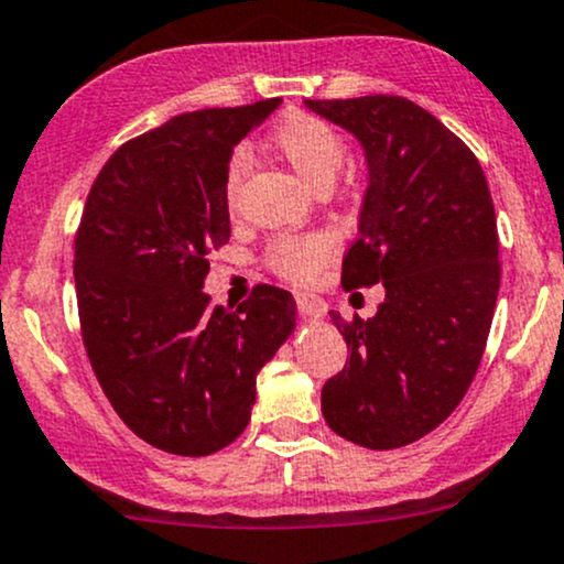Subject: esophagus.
Returning <instances> with one entry per match:
<instances>
[{
  "mask_svg": "<svg viewBox=\"0 0 564 564\" xmlns=\"http://www.w3.org/2000/svg\"><path fill=\"white\" fill-rule=\"evenodd\" d=\"M297 308L303 311V316L311 322H319L324 319V311H327V306H324V301H319V297L314 295H297Z\"/></svg>",
  "mask_w": 564,
  "mask_h": 564,
  "instance_id": "1",
  "label": "esophagus"
}]
</instances>
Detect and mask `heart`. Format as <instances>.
Masks as SVG:
<instances>
[{
  "label": "heart",
  "mask_w": 564,
  "mask_h": 564,
  "mask_svg": "<svg viewBox=\"0 0 564 564\" xmlns=\"http://www.w3.org/2000/svg\"><path fill=\"white\" fill-rule=\"evenodd\" d=\"M269 148L282 158L297 176L306 178L314 189H329L335 182L337 171L346 161V139L333 123L311 112H288L280 123L274 126L269 137ZM245 161L242 155H231L224 174V195L227 203H235L237 189H240ZM333 253V242L322 235L306 237H280L269 248V267L282 276V280L306 284L319 274Z\"/></svg>",
  "instance_id": "heart-1"
}]
</instances>
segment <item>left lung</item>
Listing matches in <instances>:
<instances>
[{
    "instance_id": "8db88e82",
    "label": "left lung",
    "mask_w": 564,
    "mask_h": 564,
    "mask_svg": "<svg viewBox=\"0 0 564 564\" xmlns=\"http://www.w3.org/2000/svg\"><path fill=\"white\" fill-rule=\"evenodd\" d=\"M306 108L359 139L367 161L343 288H386L372 319L329 311L350 356L324 382L322 414L364 448L409 446L459 406L486 350L501 282L491 192L473 150L412 99Z\"/></svg>"
}]
</instances>
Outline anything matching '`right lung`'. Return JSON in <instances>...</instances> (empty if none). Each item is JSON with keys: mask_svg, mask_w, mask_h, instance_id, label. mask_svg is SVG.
Listing matches in <instances>:
<instances>
[{"mask_svg": "<svg viewBox=\"0 0 564 564\" xmlns=\"http://www.w3.org/2000/svg\"><path fill=\"white\" fill-rule=\"evenodd\" d=\"M282 99L184 112L110 155L76 235L86 356L131 433L178 456L240 438L256 375L295 329L288 290L258 284L235 314L208 306V253L227 245V163Z\"/></svg>", "mask_w": 564, "mask_h": 564, "instance_id": "add662e5", "label": "right lung"}]
</instances>
